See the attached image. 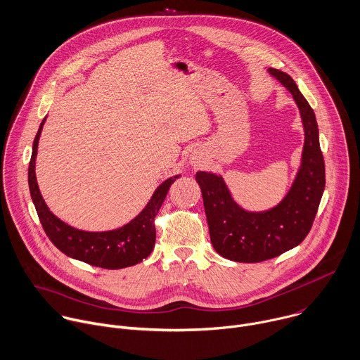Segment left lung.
Returning a JSON list of instances; mask_svg holds the SVG:
<instances>
[{"mask_svg": "<svg viewBox=\"0 0 360 360\" xmlns=\"http://www.w3.org/2000/svg\"><path fill=\"white\" fill-rule=\"evenodd\" d=\"M269 74L288 89L301 112L305 145L298 176L285 198L264 212L238 207L220 176L198 172L204 210L214 250L237 262H261L300 245L314 224L325 188V163L315 113L294 79L279 69Z\"/></svg>", "mask_w": 360, "mask_h": 360, "instance_id": "obj_1", "label": "left lung"}]
</instances>
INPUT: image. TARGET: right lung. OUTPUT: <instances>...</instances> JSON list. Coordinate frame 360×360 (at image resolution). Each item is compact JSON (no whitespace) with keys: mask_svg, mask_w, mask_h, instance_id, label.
<instances>
[{"mask_svg":"<svg viewBox=\"0 0 360 360\" xmlns=\"http://www.w3.org/2000/svg\"><path fill=\"white\" fill-rule=\"evenodd\" d=\"M44 122L45 119L42 120L34 140L32 156L28 167V184L39 221L52 244L70 258L106 269L131 266L149 257L156 241L155 217L177 176L167 179L155 191L145 210L124 227L105 233H88L72 229L70 226L56 219L49 211L38 188L35 176V159Z\"/></svg>","mask_w":360,"mask_h":360,"instance_id":"add662e5","label":"right lung"}]
</instances>
